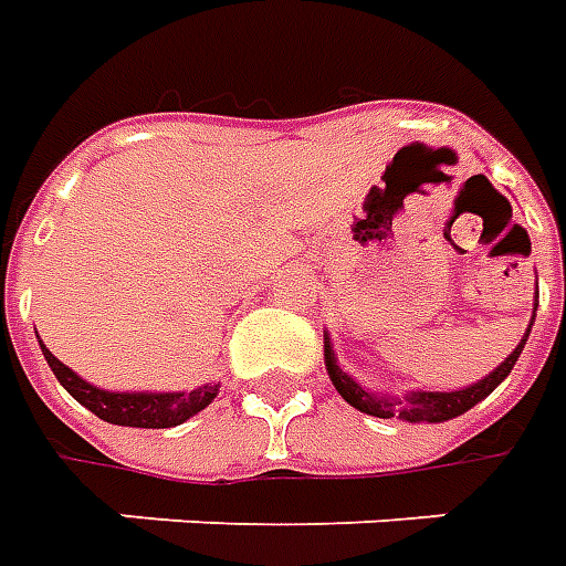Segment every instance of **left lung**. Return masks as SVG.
Masks as SVG:
<instances>
[{
	"label": "left lung",
	"mask_w": 566,
	"mask_h": 566,
	"mask_svg": "<svg viewBox=\"0 0 566 566\" xmlns=\"http://www.w3.org/2000/svg\"><path fill=\"white\" fill-rule=\"evenodd\" d=\"M534 318H536V303H534ZM534 318H531V324H534ZM531 324H527V331H524L522 343L515 345V352H512V355L506 357L494 373H488L485 379H479L475 385H470V388H461V391H409L403 394V397H388V394L367 391L360 381H355L348 373L339 369L336 357H333L331 336L324 339V364H327V376H331L333 388L343 394L345 403H352L355 409H360V412H367V416H376V418H403V421H412V424H421V421L439 424V421H449V418L463 416L467 409H473L475 403H482L488 394L494 391L500 381L510 376L512 367H515V360H518V355L524 352L527 336H531Z\"/></svg>",
	"instance_id": "8db88e82"
}]
</instances>
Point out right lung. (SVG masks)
Returning <instances> with one entry per match:
<instances>
[{
  "label": "right lung",
  "instance_id": "obj_1",
  "mask_svg": "<svg viewBox=\"0 0 566 566\" xmlns=\"http://www.w3.org/2000/svg\"><path fill=\"white\" fill-rule=\"evenodd\" d=\"M42 345V355L48 360V367L54 369L56 381L66 388L81 406H87L93 416L103 418L108 424L120 427H150V430H160V427H175L185 424L187 418H193L202 412L206 406L218 397L221 391V381H206L197 391H169V394H148V391H103L91 381H84L78 373H72L66 364H60L48 348Z\"/></svg>",
  "mask_w": 566,
  "mask_h": 566
}]
</instances>
